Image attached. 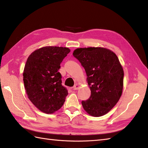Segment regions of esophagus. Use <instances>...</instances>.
Instances as JSON below:
<instances>
[{
	"mask_svg": "<svg viewBox=\"0 0 148 148\" xmlns=\"http://www.w3.org/2000/svg\"><path fill=\"white\" fill-rule=\"evenodd\" d=\"M79 84H74V87H73V89H74V90H77L79 89Z\"/></svg>",
	"mask_w": 148,
	"mask_h": 148,
	"instance_id": "34e87169",
	"label": "esophagus"
}]
</instances>
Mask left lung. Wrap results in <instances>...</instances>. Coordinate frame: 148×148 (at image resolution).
Masks as SVG:
<instances>
[{
    "label": "left lung",
    "instance_id": "obj_1",
    "mask_svg": "<svg viewBox=\"0 0 148 148\" xmlns=\"http://www.w3.org/2000/svg\"><path fill=\"white\" fill-rule=\"evenodd\" d=\"M73 56L86 71L91 95L83 100L87 113L95 117L107 114L112 109L122 94L124 72L118 56L103 48H77Z\"/></svg>",
    "mask_w": 148,
    "mask_h": 148
}]
</instances>
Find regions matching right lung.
<instances>
[{
    "label": "right lung",
    "mask_w": 148,
    "mask_h": 148,
    "mask_svg": "<svg viewBox=\"0 0 148 148\" xmlns=\"http://www.w3.org/2000/svg\"><path fill=\"white\" fill-rule=\"evenodd\" d=\"M71 50L46 46L34 51L27 58L23 76L25 88L33 104L46 114L58 111L68 95L62 85L60 64Z\"/></svg>",
    "instance_id": "obj_1"
}]
</instances>
